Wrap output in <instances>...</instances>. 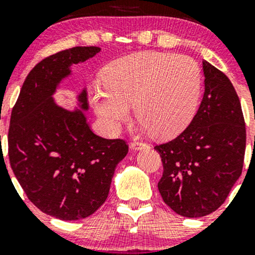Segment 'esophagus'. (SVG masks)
Instances as JSON below:
<instances>
[{
    "instance_id": "esophagus-1",
    "label": "esophagus",
    "mask_w": 255,
    "mask_h": 255,
    "mask_svg": "<svg viewBox=\"0 0 255 255\" xmlns=\"http://www.w3.org/2000/svg\"><path fill=\"white\" fill-rule=\"evenodd\" d=\"M146 147H148V145L146 144V142H142V141L130 142V148L133 151H139V150H142V148H146Z\"/></svg>"
}]
</instances>
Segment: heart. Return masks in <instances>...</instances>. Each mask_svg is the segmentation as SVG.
Instances as JSON below:
<instances>
[{"instance_id": "heart-1", "label": "heart", "mask_w": 255, "mask_h": 255, "mask_svg": "<svg viewBox=\"0 0 255 255\" xmlns=\"http://www.w3.org/2000/svg\"><path fill=\"white\" fill-rule=\"evenodd\" d=\"M104 86L90 101L105 129L115 133L130 105L153 136H176L191 124L201 90L200 68L186 55L146 51L118 58L103 72Z\"/></svg>"}]
</instances>
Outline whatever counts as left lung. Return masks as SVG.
Wrapping results in <instances>:
<instances>
[{
	"mask_svg": "<svg viewBox=\"0 0 255 255\" xmlns=\"http://www.w3.org/2000/svg\"><path fill=\"white\" fill-rule=\"evenodd\" d=\"M205 92L188 127L158 145L164 203L188 218L210 215L224 203L244 166L246 127L241 103L224 73L203 61Z\"/></svg>",
	"mask_w": 255,
	"mask_h": 255,
	"instance_id": "8db88e82",
	"label": "left lung"
}]
</instances>
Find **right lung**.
Listing matches in <instances>:
<instances>
[{
  "mask_svg": "<svg viewBox=\"0 0 255 255\" xmlns=\"http://www.w3.org/2000/svg\"><path fill=\"white\" fill-rule=\"evenodd\" d=\"M101 51L75 46L44 58L28 73L10 116L8 156L26 195L40 211L62 221L95 213L110 191L116 165L128 153L121 139L96 135L87 124L86 90L73 110L54 99L72 66Z\"/></svg>",
  "mask_w": 255,
  "mask_h": 255,
  "instance_id": "right-lung-1",
  "label": "right lung"
}]
</instances>
